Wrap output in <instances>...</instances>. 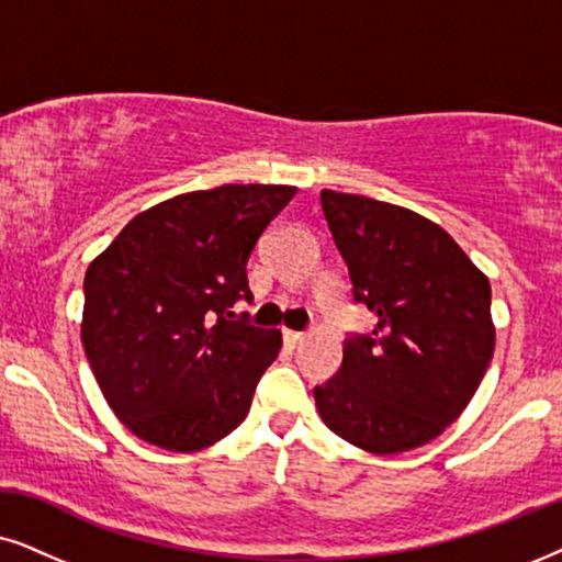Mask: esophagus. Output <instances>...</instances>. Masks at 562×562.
I'll use <instances>...</instances> for the list:
<instances>
[{
    "instance_id": "34e87169",
    "label": "esophagus",
    "mask_w": 562,
    "mask_h": 562,
    "mask_svg": "<svg viewBox=\"0 0 562 562\" xmlns=\"http://www.w3.org/2000/svg\"><path fill=\"white\" fill-rule=\"evenodd\" d=\"M303 339H305V334H301V331H290V328H285V341H288V347H297V344H303Z\"/></svg>"
}]
</instances>
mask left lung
Here are the masks:
<instances>
[{
    "label": "left lung",
    "instance_id": "left-lung-1",
    "mask_svg": "<svg viewBox=\"0 0 562 562\" xmlns=\"http://www.w3.org/2000/svg\"><path fill=\"white\" fill-rule=\"evenodd\" d=\"M370 336L344 344L339 375L313 391L324 424L372 454L437 439L468 408L496 347L491 282L442 226L364 194L321 190Z\"/></svg>",
    "mask_w": 562,
    "mask_h": 562
}]
</instances>
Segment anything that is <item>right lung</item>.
I'll return each mask as SVG.
<instances>
[{"label": "right lung", "instance_id": "obj_1", "mask_svg": "<svg viewBox=\"0 0 562 562\" xmlns=\"http://www.w3.org/2000/svg\"><path fill=\"white\" fill-rule=\"evenodd\" d=\"M297 187L221 184L138 213L85 274L81 344L120 422L169 452L221 442L249 414L280 328L228 321L246 265Z\"/></svg>", "mask_w": 562, "mask_h": 562}]
</instances>
